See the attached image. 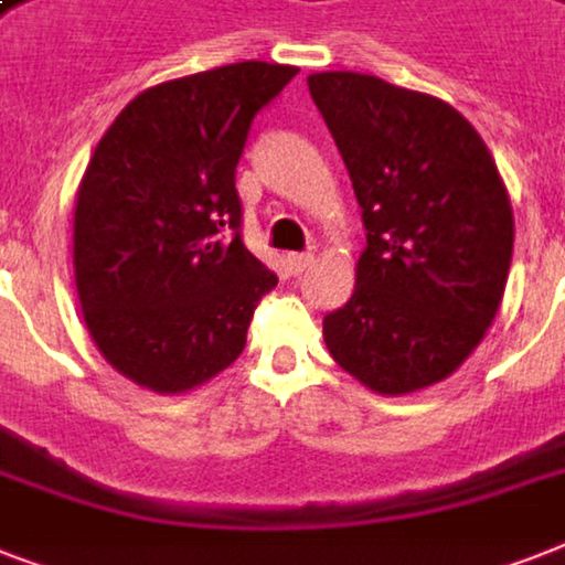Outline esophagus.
I'll return each mask as SVG.
<instances>
[{
  "mask_svg": "<svg viewBox=\"0 0 565 565\" xmlns=\"http://www.w3.org/2000/svg\"><path fill=\"white\" fill-rule=\"evenodd\" d=\"M310 264H313V255H310V252H296V255H287V266H290L292 275H301Z\"/></svg>",
  "mask_w": 565,
  "mask_h": 565,
  "instance_id": "34e87169",
  "label": "esophagus"
}]
</instances>
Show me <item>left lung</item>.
Returning <instances> with one entry per match:
<instances>
[{"label":"left lung","instance_id":"1","mask_svg":"<svg viewBox=\"0 0 565 565\" xmlns=\"http://www.w3.org/2000/svg\"><path fill=\"white\" fill-rule=\"evenodd\" d=\"M308 87L366 228L352 299L322 319L328 352L375 393H416L451 375L499 313L508 188L448 102L363 73H313Z\"/></svg>","mask_w":565,"mask_h":565}]
</instances>
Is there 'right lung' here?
Masks as SVG:
<instances>
[{
  "label": "right lung",
  "mask_w": 565,
  "mask_h": 565,
  "mask_svg": "<svg viewBox=\"0 0 565 565\" xmlns=\"http://www.w3.org/2000/svg\"><path fill=\"white\" fill-rule=\"evenodd\" d=\"M296 73L243 61L154 84L84 170L73 222L84 322L102 358L152 393L228 370L278 284L243 246L234 172L255 114Z\"/></svg>",
  "instance_id": "obj_1"
}]
</instances>
